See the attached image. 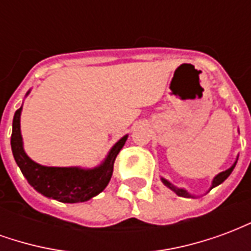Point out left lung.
<instances>
[{"mask_svg":"<svg viewBox=\"0 0 251 251\" xmlns=\"http://www.w3.org/2000/svg\"><path fill=\"white\" fill-rule=\"evenodd\" d=\"M237 160H238V158H237ZM237 160H235V163L232 164L230 168L226 169V171H223V172H221V174H219V175H216L215 177H214V180H212V184H211V188L210 189H212V188H214V187H216V185L222 184V183H223V181H225V180H226L227 177H228V176L231 175L232 169L235 168V165H237ZM161 181H163V183H164V185H167V187H168L169 189H172L175 194L179 195V196H181V198H194V196H192V195H191V194H188V192H187V191H185L184 188H177V187H175V185L172 184V183H169L168 180H165V179H164V177H161Z\"/></svg>","mask_w":251,"mask_h":251,"instance_id":"left-lung-1","label":"left lung"}]
</instances>
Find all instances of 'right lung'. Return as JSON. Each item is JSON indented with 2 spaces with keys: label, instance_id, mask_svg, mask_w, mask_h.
<instances>
[{
  "label": "right lung",
  "instance_id": "right-lung-1",
  "mask_svg": "<svg viewBox=\"0 0 251 251\" xmlns=\"http://www.w3.org/2000/svg\"><path fill=\"white\" fill-rule=\"evenodd\" d=\"M28 94L29 91L26 93V95ZM21 110H23V106L14 113L10 145H12L13 157L19 168L21 169L25 179L28 180V183L39 194L57 200V201H62V203H82L100 194L107 187L113 175L115 157L120 153L122 147L125 145L127 134L122 137L120 141L110 149L109 154L106 156L103 163L95 168L46 167V165L35 163L25 153L24 147H23L21 129H20Z\"/></svg>",
  "mask_w": 251,
  "mask_h": 251
}]
</instances>
